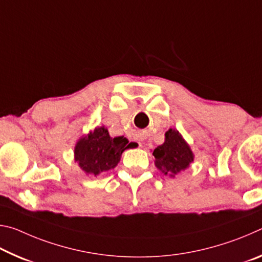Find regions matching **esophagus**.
<instances>
[{
    "mask_svg": "<svg viewBox=\"0 0 262 262\" xmlns=\"http://www.w3.org/2000/svg\"><path fill=\"white\" fill-rule=\"evenodd\" d=\"M139 143H140V142H139ZM140 144H141V143H140Z\"/></svg>",
    "mask_w": 262,
    "mask_h": 262,
    "instance_id": "34e87169",
    "label": "esophagus"
}]
</instances>
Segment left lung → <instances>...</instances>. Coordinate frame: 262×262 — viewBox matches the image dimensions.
<instances>
[{
  "label": "left lung",
  "mask_w": 262,
  "mask_h": 262,
  "mask_svg": "<svg viewBox=\"0 0 262 262\" xmlns=\"http://www.w3.org/2000/svg\"><path fill=\"white\" fill-rule=\"evenodd\" d=\"M152 156L155 166L170 178H174L188 168L194 161V154L189 144L174 128L166 130L165 141L154 150Z\"/></svg>",
  "instance_id": "1"
}]
</instances>
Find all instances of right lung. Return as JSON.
I'll return each instance as SVG.
<instances>
[{
  "label": "right lung",
  "instance_id": "right-lung-1",
  "mask_svg": "<svg viewBox=\"0 0 262 262\" xmlns=\"http://www.w3.org/2000/svg\"><path fill=\"white\" fill-rule=\"evenodd\" d=\"M134 147L126 137H111L105 126L96 127L79 137L75 144L74 159L86 176L98 177L112 170L120 162L126 149Z\"/></svg>",
  "mask_w": 262,
  "mask_h": 262
}]
</instances>
